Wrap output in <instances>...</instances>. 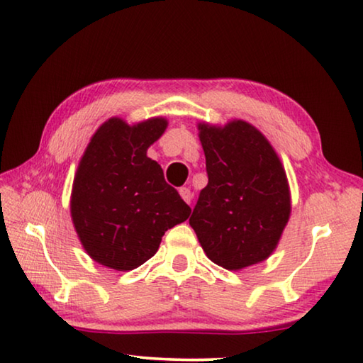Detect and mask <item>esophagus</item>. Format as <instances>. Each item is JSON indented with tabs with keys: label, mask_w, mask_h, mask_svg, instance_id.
Segmentation results:
<instances>
[{
	"label": "esophagus",
	"mask_w": 363,
	"mask_h": 363,
	"mask_svg": "<svg viewBox=\"0 0 363 363\" xmlns=\"http://www.w3.org/2000/svg\"><path fill=\"white\" fill-rule=\"evenodd\" d=\"M179 194L182 196V200L190 205V201H192V192H190V189L189 187H181Z\"/></svg>",
	"instance_id": "obj_1"
}]
</instances>
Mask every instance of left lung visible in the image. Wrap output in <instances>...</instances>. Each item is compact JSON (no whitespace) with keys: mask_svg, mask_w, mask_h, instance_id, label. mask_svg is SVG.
Returning a JSON list of instances; mask_svg holds the SVG:
<instances>
[{"mask_svg":"<svg viewBox=\"0 0 363 363\" xmlns=\"http://www.w3.org/2000/svg\"><path fill=\"white\" fill-rule=\"evenodd\" d=\"M199 130L208 184L189 224L220 267L237 270L264 261L277 247L291 210L277 153L247 121Z\"/></svg>","mask_w":363,"mask_h":363,"instance_id":"1","label":"left lung"}]
</instances>
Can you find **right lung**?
<instances>
[{
  "instance_id": "obj_1",
  "label": "right lung",
  "mask_w": 363,
  "mask_h": 363,
  "mask_svg": "<svg viewBox=\"0 0 363 363\" xmlns=\"http://www.w3.org/2000/svg\"><path fill=\"white\" fill-rule=\"evenodd\" d=\"M167 120L130 126L110 118L96 131L73 182L72 219L96 262L133 270L157 253L164 232L190 216V206L164 181L147 149Z\"/></svg>"
}]
</instances>
